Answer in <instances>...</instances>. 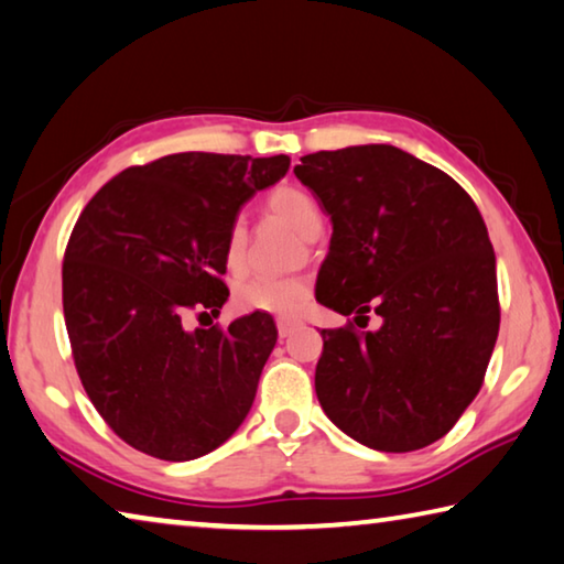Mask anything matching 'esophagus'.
<instances>
[{
    "mask_svg": "<svg viewBox=\"0 0 564 564\" xmlns=\"http://www.w3.org/2000/svg\"><path fill=\"white\" fill-rule=\"evenodd\" d=\"M275 325H279V335L281 337H289L291 333L299 330V327L303 325V321H299V317H279V321H275Z\"/></svg>",
    "mask_w": 564,
    "mask_h": 564,
    "instance_id": "obj_1",
    "label": "esophagus"
}]
</instances>
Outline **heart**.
<instances>
[{"instance_id":"obj_1","label":"heart","mask_w":564,"mask_h":564,"mask_svg":"<svg viewBox=\"0 0 564 564\" xmlns=\"http://www.w3.org/2000/svg\"><path fill=\"white\" fill-rule=\"evenodd\" d=\"M265 209L275 219L289 224L293 231H299L305 239H311L323 227L321 207L301 187H289L285 184V187L273 189L269 199H265ZM247 227H243L241 219H237L227 231V241H224V263H227V271L231 275H241L247 271ZM313 285L308 275H253V279L241 281L234 289V303L243 313H269L291 317L299 315L308 305Z\"/></svg>"}]
</instances>
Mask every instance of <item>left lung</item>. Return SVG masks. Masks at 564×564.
Instances as JSON below:
<instances>
[{
    "instance_id": "1",
    "label": "left lung",
    "mask_w": 564,
    "mask_h": 564,
    "mask_svg": "<svg viewBox=\"0 0 564 564\" xmlns=\"http://www.w3.org/2000/svg\"><path fill=\"white\" fill-rule=\"evenodd\" d=\"M333 221L315 299L377 330H323L315 394L375 452L404 454L452 432L494 355L496 253L474 199L394 145L313 152L295 165Z\"/></svg>"
}]
</instances>
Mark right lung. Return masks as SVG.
Instances as JSON below:
<instances>
[{"instance_id":"1","label":"right lung","mask_w":564,"mask_h":564,"mask_svg":"<svg viewBox=\"0 0 564 564\" xmlns=\"http://www.w3.org/2000/svg\"><path fill=\"white\" fill-rule=\"evenodd\" d=\"M291 158L177 152L96 192L64 256V317L86 394L122 442L192 460L237 432L275 345L269 313L184 327L229 299L224 241Z\"/></svg>"}]
</instances>
